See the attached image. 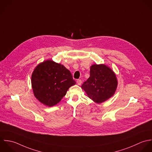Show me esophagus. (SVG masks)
Returning <instances> with one entry per match:
<instances>
[{"instance_id": "34e87169", "label": "esophagus", "mask_w": 152, "mask_h": 152, "mask_svg": "<svg viewBox=\"0 0 152 152\" xmlns=\"http://www.w3.org/2000/svg\"><path fill=\"white\" fill-rule=\"evenodd\" d=\"M77 83L78 85H80L82 83V80L80 79H77Z\"/></svg>"}]
</instances>
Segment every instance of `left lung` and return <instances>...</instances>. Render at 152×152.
Masks as SVG:
<instances>
[{"label":"left lung","mask_w":152,"mask_h":152,"mask_svg":"<svg viewBox=\"0 0 152 152\" xmlns=\"http://www.w3.org/2000/svg\"><path fill=\"white\" fill-rule=\"evenodd\" d=\"M117 85L116 77L112 69L104 64H93L91 67L90 77L82 88L90 99L100 103L114 94Z\"/></svg>","instance_id":"8db88e82"}]
</instances>
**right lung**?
I'll return each mask as SVG.
<instances>
[{"instance_id": "add662e5", "label": "right lung", "mask_w": 152, "mask_h": 152, "mask_svg": "<svg viewBox=\"0 0 152 152\" xmlns=\"http://www.w3.org/2000/svg\"><path fill=\"white\" fill-rule=\"evenodd\" d=\"M75 84L68 69L49 60L39 64L31 75V86L35 97L49 107L58 103L68 89Z\"/></svg>"}]
</instances>
